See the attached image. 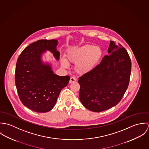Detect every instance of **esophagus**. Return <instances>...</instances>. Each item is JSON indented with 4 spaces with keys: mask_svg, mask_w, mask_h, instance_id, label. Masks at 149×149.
<instances>
[{
    "mask_svg": "<svg viewBox=\"0 0 149 149\" xmlns=\"http://www.w3.org/2000/svg\"><path fill=\"white\" fill-rule=\"evenodd\" d=\"M76 81V79L75 77L73 76V77H71L70 79V80H69V83H73V82H75Z\"/></svg>",
    "mask_w": 149,
    "mask_h": 149,
    "instance_id": "obj_1",
    "label": "esophagus"
}]
</instances>
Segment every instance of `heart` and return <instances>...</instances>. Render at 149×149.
<instances>
[{
	"mask_svg": "<svg viewBox=\"0 0 149 149\" xmlns=\"http://www.w3.org/2000/svg\"><path fill=\"white\" fill-rule=\"evenodd\" d=\"M102 56V51L98 46L85 45L73 47L67 53L68 60L76 64V69L79 73H86L91 71L99 63ZM62 65L67 67L68 63L63 59Z\"/></svg>",
	"mask_w": 149,
	"mask_h": 149,
	"instance_id": "heart-1",
	"label": "heart"
}]
</instances>
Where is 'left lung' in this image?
<instances>
[{
  "instance_id": "8db88e82",
  "label": "left lung",
  "mask_w": 149,
  "mask_h": 149,
  "mask_svg": "<svg viewBox=\"0 0 149 149\" xmlns=\"http://www.w3.org/2000/svg\"><path fill=\"white\" fill-rule=\"evenodd\" d=\"M101 63L79 78V98L93 112H101L117 105L129 84L131 61L120 44L111 41Z\"/></svg>"
}]
</instances>
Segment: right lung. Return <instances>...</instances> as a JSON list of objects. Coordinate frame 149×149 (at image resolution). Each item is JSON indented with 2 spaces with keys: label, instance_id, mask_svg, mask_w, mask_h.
Listing matches in <instances>:
<instances>
[{
  "label": "right lung",
  "instance_id": "obj_1",
  "mask_svg": "<svg viewBox=\"0 0 149 149\" xmlns=\"http://www.w3.org/2000/svg\"><path fill=\"white\" fill-rule=\"evenodd\" d=\"M56 40H41L26 47L19 55L15 68V81L23 104L38 112L50 111L56 104L61 91L69 83V76L54 74L52 66L44 64L41 57L50 51L58 60Z\"/></svg>",
  "mask_w": 149,
  "mask_h": 149
}]
</instances>
